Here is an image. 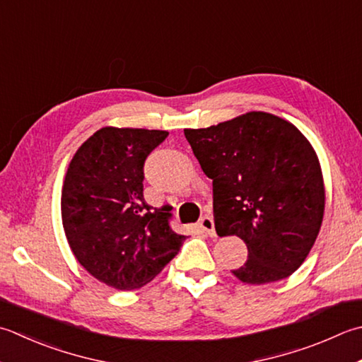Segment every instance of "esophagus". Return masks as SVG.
<instances>
[{"instance_id":"esophagus-1","label":"esophagus","mask_w":362,"mask_h":362,"mask_svg":"<svg viewBox=\"0 0 362 362\" xmlns=\"http://www.w3.org/2000/svg\"><path fill=\"white\" fill-rule=\"evenodd\" d=\"M199 226H201L202 230H204L205 233H209L210 237H215V235H216V232H215V223H214V218H211V216H209V215L202 216Z\"/></svg>"}]
</instances>
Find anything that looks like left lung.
Listing matches in <instances>:
<instances>
[{
	"instance_id": "left-lung-1",
	"label": "left lung",
	"mask_w": 362,
	"mask_h": 362,
	"mask_svg": "<svg viewBox=\"0 0 362 362\" xmlns=\"http://www.w3.org/2000/svg\"><path fill=\"white\" fill-rule=\"evenodd\" d=\"M185 138L214 180L219 235H237L247 260L232 270L247 284L284 279L298 268L320 230L325 189L309 141L287 120L252 111Z\"/></svg>"
}]
</instances>
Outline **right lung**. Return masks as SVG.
Listing matches in <instances>:
<instances>
[{"mask_svg":"<svg viewBox=\"0 0 362 362\" xmlns=\"http://www.w3.org/2000/svg\"><path fill=\"white\" fill-rule=\"evenodd\" d=\"M168 132L105 127L83 143L62 187L64 230L78 262L117 290L151 282L187 237L173 230L171 205L144 201V163Z\"/></svg>","mask_w":362,"mask_h":362,"instance_id":"obj_1","label":"right lung"}]
</instances>
